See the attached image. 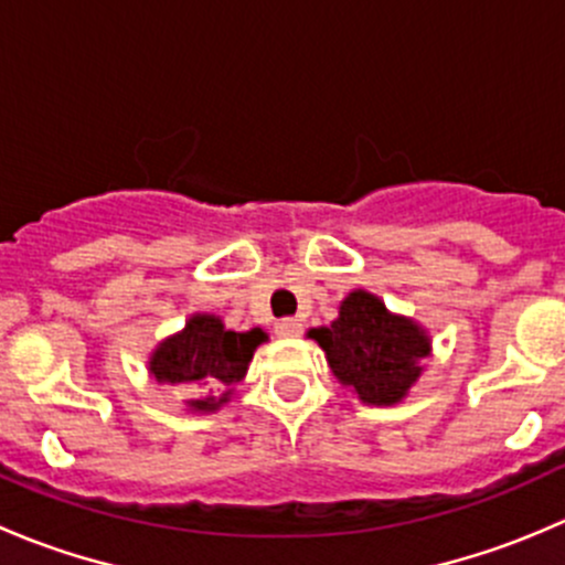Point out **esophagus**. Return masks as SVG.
Wrapping results in <instances>:
<instances>
[{"label":"esophagus","instance_id":"esophagus-1","mask_svg":"<svg viewBox=\"0 0 565 565\" xmlns=\"http://www.w3.org/2000/svg\"><path fill=\"white\" fill-rule=\"evenodd\" d=\"M276 333L281 335V339H295V335L303 333V322H300L298 317H284L276 322Z\"/></svg>","mask_w":565,"mask_h":565}]
</instances>
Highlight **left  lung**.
Returning a JSON list of instances; mask_svg holds the SVG:
<instances>
[{"mask_svg": "<svg viewBox=\"0 0 565 565\" xmlns=\"http://www.w3.org/2000/svg\"><path fill=\"white\" fill-rule=\"evenodd\" d=\"M328 355L330 369L369 404H393L418 380L429 339L418 324L393 317L369 292H352L330 328L311 330Z\"/></svg>", "mask_w": 565, "mask_h": 565, "instance_id": "obj_1", "label": "left lung"}]
</instances>
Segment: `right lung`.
<instances>
[{
  "label": "right lung",
  "instance_id": "right-lung-1",
  "mask_svg": "<svg viewBox=\"0 0 565 565\" xmlns=\"http://www.w3.org/2000/svg\"><path fill=\"white\" fill-rule=\"evenodd\" d=\"M267 335L259 328L248 333L226 330L218 317L196 315L182 333L163 341L150 361V372L158 383H191L204 391H224L218 398H196L191 407L218 409L230 402L232 385L241 383L256 347Z\"/></svg>",
  "mask_w": 565,
  "mask_h": 565
}]
</instances>
